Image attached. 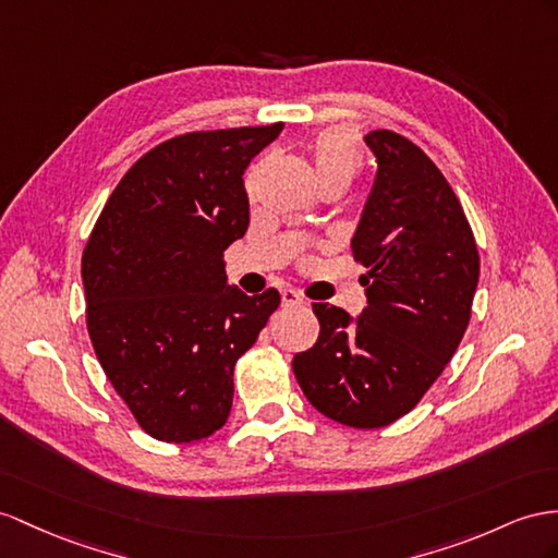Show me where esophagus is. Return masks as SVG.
<instances>
[{
  "label": "esophagus",
  "mask_w": 558,
  "mask_h": 558,
  "mask_svg": "<svg viewBox=\"0 0 558 558\" xmlns=\"http://www.w3.org/2000/svg\"><path fill=\"white\" fill-rule=\"evenodd\" d=\"M282 306H296V304H306V299L299 294L296 290H282Z\"/></svg>",
  "instance_id": "1"
}]
</instances>
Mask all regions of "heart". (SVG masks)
<instances>
[{"instance_id": "1", "label": "heart", "mask_w": 558, "mask_h": 558, "mask_svg": "<svg viewBox=\"0 0 558 558\" xmlns=\"http://www.w3.org/2000/svg\"><path fill=\"white\" fill-rule=\"evenodd\" d=\"M313 167L320 183L351 181L361 167V148L353 136L339 126L323 130L311 146Z\"/></svg>"}]
</instances>
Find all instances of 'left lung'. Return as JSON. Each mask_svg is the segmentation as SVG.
I'll list each match as a JSON object with an SVG mask.
<instances>
[{
    "label": "left lung",
    "mask_w": 558,
    "mask_h": 558,
    "mask_svg": "<svg viewBox=\"0 0 558 558\" xmlns=\"http://www.w3.org/2000/svg\"><path fill=\"white\" fill-rule=\"evenodd\" d=\"M377 177L351 238L367 306L359 318L313 304L320 335L294 355L308 403L339 424L379 428L408 415L460 347L478 284V250L440 169L405 136H365Z\"/></svg>",
    "instance_id": "8db88e82"
}]
</instances>
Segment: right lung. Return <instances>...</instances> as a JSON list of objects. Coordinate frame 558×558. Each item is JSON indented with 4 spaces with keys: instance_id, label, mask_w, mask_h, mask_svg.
I'll use <instances>...</instances> for the list:
<instances>
[{
    "instance_id": "right-lung-1",
    "label": "right lung",
    "mask_w": 558,
    "mask_h": 558,
    "mask_svg": "<svg viewBox=\"0 0 558 558\" xmlns=\"http://www.w3.org/2000/svg\"><path fill=\"white\" fill-rule=\"evenodd\" d=\"M282 122L191 132L126 171L82 254L87 330L112 389L148 436L193 442L231 415L233 367L278 290L247 296L226 280L223 252L245 235L252 157Z\"/></svg>"
}]
</instances>
